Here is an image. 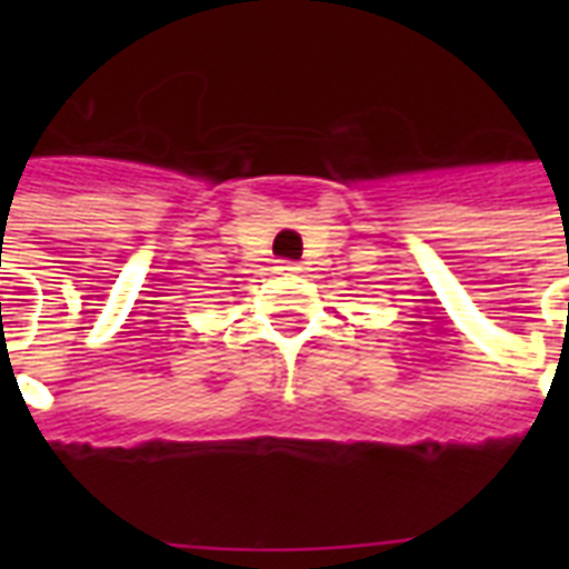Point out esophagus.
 Segmentation results:
<instances>
[{
  "label": "esophagus",
  "mask_w": 569,
  "mask_h": 569,
  "mask_svg": "<svg viewBox=\"0 0 569 569\" xmlns=\"http://www.w3.org/2000/svg\"><path fill=\"white\" fill-rule=\"evenodd\" d=\"M277 271H286V274H298V271H301V266H298V262H280V266H277Z\"/></svg>",
  "instance_id": "1"
}]
</instances>
